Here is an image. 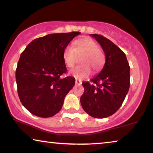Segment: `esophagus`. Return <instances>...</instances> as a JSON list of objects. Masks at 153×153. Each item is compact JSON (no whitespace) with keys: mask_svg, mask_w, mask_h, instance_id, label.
<instances>
[{"mask_svg":"<svg viewBox=\"0 0 153 153\" xmlns=\"http://www.w3.org/2000/svg\"><path fill=\"white\" fill-rule=\"evenodd\" d=\"M81 84H82V81L80 79H76V84H77V85H80Z\"/></svg>","mask_w":153,"mask_h":153,"instance_id":"esophagus-1","label":"esophagus"}]
</instances>
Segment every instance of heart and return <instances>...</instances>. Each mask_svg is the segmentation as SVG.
<instances>
[{
    "label": "heart",
    "instance_id": "1",
    "mask_svg": "<svg viewBox=\"0 0 153 153\" xmlns=\"http://www.w3.org/2000/svg\"><path fill=\"white\" fill-rule=\"evenodd\" d=\"M82 56L77 66L70 71V74L78 79H84L91 74V69L97 72L102 69L105 62V55L98 45L90 38H83L73 42L72 47L68 46L64 50V62L71 68L76 62L77 57Z\"/></svg>",
    "mask_w": 153,
    "mask_h": 153
}]
</instances>
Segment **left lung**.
Wrapping results in <instances>:
<instances>
[{"label": "left lung", "mask_w": 153, "mask_h": 153, "mask_svg": "<svg viewBox=\"0 0 153 153\" xmlns=\"http://www.w3.org/2000/svg\"><path fill=\"white\" fill-rule=\"evenodd\" d=\"M101 45L106 62L100 74L83 82L80 97L86 113L95 118H105L115 113L124 102L130 86V67L125 53L119 47L98 34H90Z\"/></svg>", "instance_id": "obj_1"}]
</instances>
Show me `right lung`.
<instances>
[{"instance_id":"right-lung-1","label":"right lung","mask_w":153,"mask_h":153,"mask_svg":"<svg viewBox=\"0 0 153 153\" xmlns=\"http://www.w3.org/2000/svg\"><path fill=\"white\" fill-rule=\"evenodd\" d=\"M77 31L51 33L36 38L20 55L16 71L18 94L27 110L40 117H50L62 108L64 100L75 85L67 72L63 51Z\"/></svg>"}]
</instances>
